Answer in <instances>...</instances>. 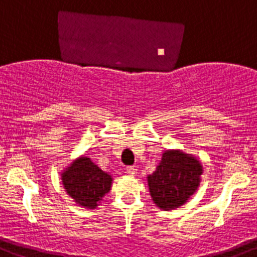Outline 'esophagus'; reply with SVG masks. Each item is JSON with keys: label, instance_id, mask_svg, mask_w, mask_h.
I'll list each match as a JSON object with an SVG mask.
<instances>
[{"label": "esophagus", "instance_id": "esophagus-1", "mask_svg": "<svg viewBox=\"0 0 257 257\" xmlns=\"http://www.w3.org/2000/svg\"><path fill=\"white\" fill-rule=\"evenodd\" d=\"M137 171H138V169H137L136 166H129V167H126V173L131 174V176H136Z\"/></svg>", "mask_w": 257, "mask_h": 257}]
</instances>
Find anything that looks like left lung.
Returning <instances> with one entry per match:
<instances>
[{"label": "left lung", "instance_id": "obj_1", "mask_svg": "<svg viewBox=\"0 0 257 257\" xmlns=\"http://www.w3.org/2000/svg\"><path fill=\"white\" fill-rule=\"evenodd\" d=\"M201 174L202 166L192 154L166 151L156 171L147 177L152 200L164 211L178 208L197 191Z\"/></svg>", "mask_w": 257, "mask_h": 257}]
</instances>
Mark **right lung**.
I'll use <instances>...</instances> for the list:
<instances>
[{
	"label": "right lung",
	"instance_id": "1",
	"mask_svg": "<svg viewBox=\"0 0 257 257\" xmlns=\"http://www.w3.org/2000/svg\"><path fill=\"white\" fill-rule=\"evenodd\" d=\"M66 193L79 206L93 210L110 191V174L101 171L88 157L75 159L61 174Z\"/></svg>",
	"mask_w": 257,
	"mask_h": 257
}]
</instances>
